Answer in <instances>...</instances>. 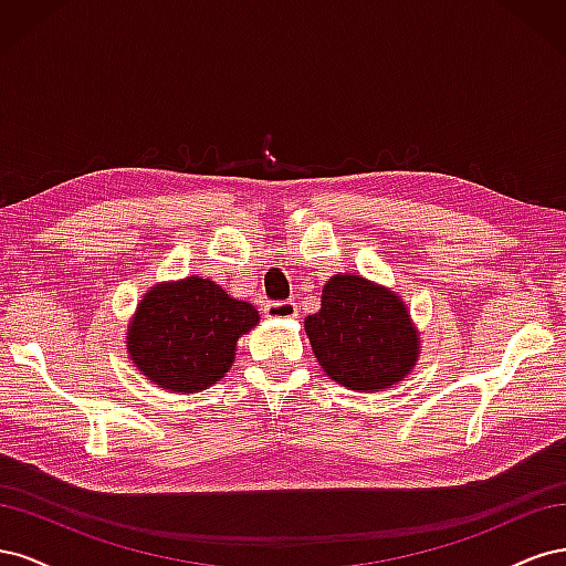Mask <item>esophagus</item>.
Returning a JSON list of instances; mask_svg holds the SVG:
<instances>
[{
    "mask_svg": "<svg viewBox=\"0 0 566 566\" xmlns=\"http://www.w3.org/2000/svg\"><path fill=\"white\" fill-rule=\"evenodd\" d=\"M264 316L266 318H276V321H287L297 316V306L293 300H283V302H269L264 306Z\"/></svg>",
    "mask_w": 566,
    "mask_h": 566,
    "instance_id": "34e87169",
    "label": "esophagus"
}]
</instances>
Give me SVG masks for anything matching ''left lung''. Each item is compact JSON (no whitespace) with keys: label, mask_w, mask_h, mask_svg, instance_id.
<instances>
[{"label":"left lung","mask_w":566,"mask_h":566,"mask_svg":"<svg viewBox=\"0 0 566 566\" xmlns=\"http://www.w3.org/2000/svg\"><path fill=\"white\" fill-rule=\"evenodd\" d=\"M304 333L325 375L352 391H385L418 366L420 333L406 302L356 273L325 281Z\"/></svg>","instance_id":"8db88e82"}]
</instances>
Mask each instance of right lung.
Wrapping results in <instances>:
<instances>
[{
    "label": "right lung",
    "instance_id": "obj_1",
    "mask_svg": "<svg viewBox=\"0 0 566 566\" xmlns=\"http://www.w3.org/2000/svg\"><path fill=\"white\" fill-rule=\"evenodd\" d=\"M260 323L250 302L202 276L163 281L136 304L127 323V354L146 380L193 394L231 370L238 339Z\"/></svg>",
    "mask_w": 566,
    "mask_h": 566
}]
</instances>
